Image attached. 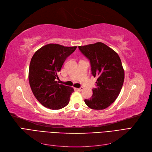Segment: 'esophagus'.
<instances>
[{
  "instance_id": "34e87169",
  "label": "esophagus",
  "mask_w": 152,
  "mask_h": 152,
  "mask_svg": "<svg viewBox=\"0 0 152 152\" xmlns=\"http://www.w3.org/2000/svg\"><path fill=\"white\" fill-rule=\"evenodd\" d=\"M83 89H84V87H80V88H77V90L78 91H82Z\"/></svg>"
}]
</instances>
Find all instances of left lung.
I'll return each instance as SVG.
<instances>
[{"mask_svg":"<svg viewBox=\"0 0 152 152\" xmlns=\"http://www.w3.org/2000/svg\"><path fill=\"white\" fill-rule=\"evenodd\" d=\"M80 52L88 58L91 73L98 78L93 96L86 99L87 107L94 110H103L117 99L124 80V70L118 54L102 42L79 46Z\"/></svg>","mask_w":152,"mask_h":152,"instance_id":"1","label":"left lung"}]
</instances>
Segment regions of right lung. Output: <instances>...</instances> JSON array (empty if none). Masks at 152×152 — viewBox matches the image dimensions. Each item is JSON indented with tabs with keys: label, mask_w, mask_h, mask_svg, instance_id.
Returning a JSON list of instances; mask_svg holds the SVG:
<instances>
[{
	"label": "right lung",
	"mask_w": 152,
	"mask_h": 152,
	"mask_svg": "<svg viewBox=\"0 0 152 152\" xmlns=\"http://www.w3.org/2000/svg\"><path fill=\"white\" fill-rule=\"evenodd\" d=\"M76 48L77 46L49 44L37 50L32 56L29 83L35 97L44 107L59 110L66 107L70 102L73 89L59 84L56 80L65 59Z\"/></svg>",
	"instance_id": "right-lung-1"
}]
</instances>
